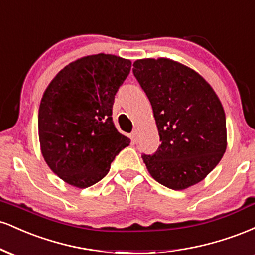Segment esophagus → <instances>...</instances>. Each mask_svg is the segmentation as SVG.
<instances>
[{
	"mask_svg": "<svg viewBox=\"0 0 255 255\" xmlns=\"http://www.w3.org/2000/svg\"><path fill=\"white\" fill-rule=\"evenodd\" d=\"M131 137H133L134 142H137V137H139V131H137V129H133V131H131Z\"/></svg>",
	"mask_w": 255,
	"mask_h": 255,
	"instance_id": "obj_1",
	"label": "esophagus"
}]
</instances>
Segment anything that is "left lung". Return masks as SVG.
<instances>
[{
	"mask_svg": "<svg viewBox=\"0 0 255 255\" xmlns=\"http://www.w3.org/2000/svg\"><path fill=\"white\" fill-rule=\"evenodd\" d=\"M133 73L147 96L160 144L142 154L151 176L182 191L203 181L227 148V122L217 95L197 72L169 58H144Z\"/></svg>",
	"mask_w": 255,
	"mask_h": 255,
	"instance_id": "left-lung-1",
	"label": "left lung"
}]
</instances>
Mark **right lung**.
Here are the masks:
<instances>
[{"label":"right lung","mask_w":255,"mask_h":255,"mask_svg":"<svg viewBox=\"0 0 255 255\" xmlns=\"http://www.w3.org/2000/svg\"><path fill=\"white\" fill-rule=\"evenodd\" d=\"M130 67L115 55H91L64 67L46 87L38 113L40 148L49 168L67 183L78 188L97 183L129 145L111 115Z\"/></svg>","instance_id":"right-lung-1"}]
</instances>
